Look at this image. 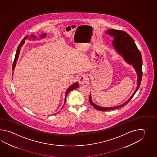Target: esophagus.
Instances as JSON below:
<instances>
[{
	"instance_id": "1",
	"label": "esophagus",
	"mask_w": 157,
	"mask_h": 157,
	"mask_svg": "<svg viewBox=\"0 0 157 157\" xmlns=\"http://www.w3.org/2000/svg\"><path fill=\"white\" fill-rule=\"evenodd\" d=\"M87 81V77L85 75H82L79 78V83L80 84H83V83H86Z\"/></svg>"
}]
</instances>
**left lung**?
<instances>
[{
  "instance_id": "1",
  "label": "left lung",
  "mask_w": 157,
  "mask_h": 157,
  "mask_svg": "<svg viewBox=\"0 0 157 157\" xmlns=\"http://www.w3.org/2000/svg\"><path fill=\"white\" fill-rule=\"evenodd\" d=\"M107 34H109L112 36L114 37L113 40V46L117 51V53L121 54L124 60L128 64H132L136 72L137 75V87L135 92L132 96L127 100L124 103L121 105L116 107H100L94 103L91 99V94L89 98V102L90 104L96 109L101 111H108L124 107L126 105L131 99L133 98L134 95L136 93L137 91L140 87V83L142 79L143 71H142V64L143 60L140 51L137 49L134 40L125 31L121 30L109 29L105 32Z\"/></svg>"
}]
</instances>
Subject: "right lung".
<instances>
[{
	"instance_id": "add662e5",
	"label": "right lung",
	"mask_w": 157,
	"mask_h": 157,
	"mask_svg": "<svg viewBox=\"0 0 157 157\" xmlns=\"http://www.w3.org/2000/svg\"><path fill=\"white\" fill-rule=\"evenodd\" d=\"M46 35H47V33H44L42 35H41L40 36V37H41V38H44V37H45L46 36ZM28 37V36H27L26 37H25V38H24L23 40H22V41L21 42V43L20 44V45H18V47L17 48V50L16 51V56H15V58H14V60L13 63V67H12V70L13 71L14 70V68H15V66H16V61H17V59H18V55H19V54H20V48L23 44H24V43H25V39H26L27 37ZM30 37H33V38H35V37H37L36 36H35V35H31ZM79 86V85H78V82H76V83H74L73 85H72L71 86L69 87L68 88V89H67V91H66V97H65V100H64V104H65V102H66V97H67V94L69 93L71 91H72V90H74V89H76ZM63 105V106H64ZM62 108H63V107H62Z\"/></svg>"
}]
</instances>
